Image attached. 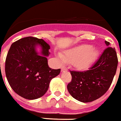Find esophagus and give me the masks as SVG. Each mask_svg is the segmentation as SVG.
Returning a JSON list of instances; mask_svg holds the SVG:
<instances>
[{
	"mask_svg": "<svg viewBox=\"0 0 121 121\" xmlns=\"http://www.w3.org/2000/svg\"><path fill=\"white\" fill-rule=\"evenodd\" d=\"M67 71V68H65V67L62 66L61 68V71Z\"/></svg>",
	"mask_w": 121,
	"mask_h": 121,
	"instance_id": "obj_1",
	"label": "esophagus"
}]
</instances>
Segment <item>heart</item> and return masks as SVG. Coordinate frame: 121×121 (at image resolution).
<instances>
[{"mask_svg": "<svg viewBox=\"0 0 121 121\" xmlns=\"http://www.w3.org/2000/svg\"><path fill=\"white\" fill-rule=\"evenodd\" d=\"M98 56V52L90 45H82L71 48L59 55L60 60L70 63L77 69L84 70L92 65Z\"/></svg>", "mask_w": 121, "mask_h": 121, "instance_id": "obj_1", "label": "heart"}]
</instances>
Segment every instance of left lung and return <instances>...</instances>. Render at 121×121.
Here are the masks:
<instances>
[{"label": "left lung", "mask_w": 121, "mask_h": 121, "mask_svg": "<svg viewBox=\"0 0 121 121\" xmlns=\"http://www.w3.org/2000/svg\"><path fill=\"white\" fill-rule=\"evenodd\" d=\"M108 46L97 60L88 70L70 71L71 81L67 88L74 99L82 103H90L104 94L110 88L117 70L118 59L115 48Z\"/></svg>", "instance_id": "left-lung-1"}]
</instances>
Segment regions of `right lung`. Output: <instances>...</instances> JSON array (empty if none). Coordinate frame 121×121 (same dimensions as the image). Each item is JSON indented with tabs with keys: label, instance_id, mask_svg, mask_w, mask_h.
I'll use <instances>...</instances> for the list:
<instances>
[{
	"label": "right lung",
	"instance_id": "right-lung-1",
	"mask_svg": "<svg viewBox=\"0 0 121 121\" xmlns=\"http://www.w3.org/2000/svg\"><path fill=\"white\" fill-rule=\"evenodd\" d=\"M41 46V55L36 51ZM50 45L43 39L27 37L11 44L5 63L7 80L11 88L22 97L33 100L46 93L51 80L60 73V69L50 68L48 59Z\"/></svg>",
	"mask_w": 121,
	"mask_h": 121
}]
</instances>
